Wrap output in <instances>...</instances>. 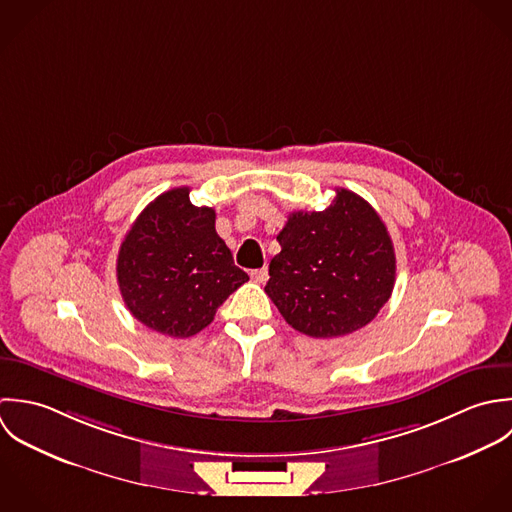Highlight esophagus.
<instances>
[{
  "label": "esophagus",
  "instance_id": "esophagus-1",
  "mask_svg": "<svg viewBox=\"0 0 512 512\" xmlns=\"http://www.w3.org/2000/svg\"><path fill=\"white\" fill-rule=\"evenodd\" d=\"M251 279H253L255 283H267V279H269V271H267V267L251 271Z\"/></svg>",
  "mask_w": 512,
  "mask_h": 512
}]
</instances>
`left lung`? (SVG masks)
Returning <instances> with one entry per match:
<instances>
[{
	"label": "left lung",
	"instance_id": "1",
	"mask_svg": "<svg viewBox=\"0 0 512 512\" xmlns=\"http://www.w3.org/2000/svg\"><path fill=\"white\" fill-rule=\"evenodd\" d=\"M265 293L312 338L350 334L376 318L394 291L396 253L376 209L336 188L324 211H293L277 235Z\"/></svg>",
	"mask_w": 512,
	"mask_h": 512
}]
</instances>
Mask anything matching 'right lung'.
<instances>
[{
    "label": "right lung",
    "instance_id": "add662e5",
    "mask_svg": "<svg viewBox=\"0 0 512 512\" xmlns=\"http://www.w3.org/2000/svg\"><path fill=\"white\" fill-rule=\"evenodd\" d=\"M116 279L132 316L174 338L204 330L249 281L215 231V209L192 204L190 188L168 190L144 207L120 245Z\"/></svg>",
    "mask_w": 512,
    "mask_h": 512
}]
</instances>
